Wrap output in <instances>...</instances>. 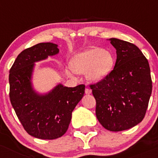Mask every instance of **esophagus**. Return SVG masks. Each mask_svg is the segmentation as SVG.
<instances>
[{
	"label": "esophagus",
	"mask_w": 158,
	"mask_h": 158,
	"mask_svg": "<svg viewBox=\"0 0 158 158\" xmlns=\"http://www.w3.org/2000/svg\"><path fill=\"white\" fill-rule=\"evenodd\" d=\"M85 94H90L91 93H92V90L89 89H88V88H86L85 90Z\"/></svg>",
	"instance_id": "esophagus-1"
}]
</instances>
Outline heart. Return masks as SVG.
Masks as SVG:
<instances>
[{
	"label": "heart",
	"mask_w": 158,
	"mask_h": 158,
	"mask_svg": "<svg viewBox=\"0 0 158 158\" xmlns=\"http://www.w3.org/2000/svg\"><path fill=\"white\" fill-rule=\"evenodd\" d=\"M114 65V57L112 53L101 48L86 50L76 54L71 61V68L74 73H85L88 80L92 82H100L104 79L111 72ZM72 71L67 69L66 74L73 76Z\"/></svg>",
	"instance_id": "1"
}]
</instances>
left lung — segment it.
<instances>
[{
    "label": "left lung",
    "mask_w": 158,
    "mask_h": 158,
    "mask_svg": "<svg viewBox=\"0 0 158 158\" xmlns=\"http://www.w3.org/2000/svg\"><path fill=\"white\" fill-rule=\"evenodd\" d=\"M117 51L114 69L100 82L91 85L96 100V117L106 129L127 130L142 122L152 91L148 60L128 41L110 39Z\"/></svg>",
    "instance_id": "left-lung-1"
}]
</instances>
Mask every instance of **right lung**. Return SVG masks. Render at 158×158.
I'll return each mask as SVG.
<instances>
[{"mask_svg":"<svg viewBox=\"0 0 158 158\" xmlns=\"http://www.w3.org/2000/svg\"><path fill=\"white\" fill-rule=\"evenodd\" d=\"M54 43H39L23 51L10 69V99L25 130L33 137L55 139L66 133L72 112L85 93L84 85L70 88L58 84L39 94L32 86L35 63L59 53Z\"/></svg>","mask_w":158,"mask_h":158,"instance_id":"obj_1","label":"right lung"}]
</instances>
